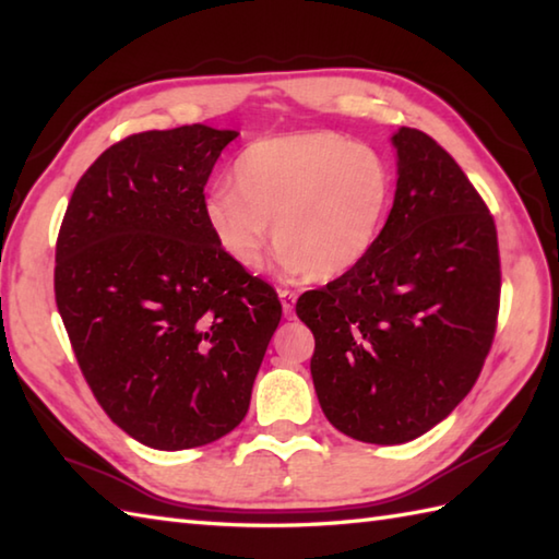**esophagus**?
I'll return each mask as SVG.
<instances>
[{
  "label": "esophagus",
  "mask_w": 559,
  "mask_h": 559,
  "mask_svg": "<svg viewBox=\"0 0 559 559\" xmlns=\"http://www.w3.org/2000/svg\"><path fill=\"white\" fill-rule=\"evenodd\" d=\"M278 295H281V302H283V312H286V317H293L295 300H298V293L288 290V288H281Z\"/></svg>",
  "instance_id": "1"
}]
</instances>
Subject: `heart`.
<instances>
[{
    "label": "heart",
    "mask_w": 559,
    "mask_h": 559,
    "mask_svg": "<svg viewBox=\"0 0 559 559\" xmlns=\"http://www.w3.org/2000/svg\"><path fill=\"white\" fill-rule=\"evenodd\" d=\"M233 188L206 199V221L237 266H261L273 242L293 271L336 278L370 252L391 182L372 148L331 132L261 139L233 165Z\"/></svg>",
    "instance_id": "b5f03b06"
}]
</instances>
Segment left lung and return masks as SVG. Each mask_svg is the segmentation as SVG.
I'll return each instance as SVG.
<instances>
[{"label": "left lung", "instance_id": "8db88e82", "mask_svg": "<svg viewBox=\"0 0 559 559\" xmlns=\"http://www.w3.org/2000/svg\"><path fill=\"white\" fill-rule=\"evenodd\" d=\"M394 206L358 264L300 295L329 423L370 444H403L476 384L500 314L495 218L459 163L420 129L394 134Z\"/></svg>", "mask_w": 559, "mask_h": 559}]
</instances>
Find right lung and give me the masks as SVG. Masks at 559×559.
I'll use <instances>...</instances> for the list:
<instances>
[{"mask_svg":"<svg viewBox=\"0 0 559 559\" xmlns=\"http://www.w3.org/2000/svg\"><path fill=\"white\" fill-rule=\"evenodd\" d=\"M235 129L141 132L81 175L59 225L55 300L83 377L127 435L177 451L242 423L283 307L223 252L204 187Z\"/></svg>","mask_w":559,"mask_h":559,"instance_id":"1","label":"right lung"}]
</instances>
